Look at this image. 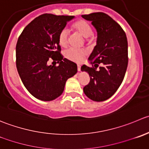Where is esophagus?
I'll return each mask as SVG.
<instances>
[{"label": "esophagus", "instance_id": "1", "mask_svg": "<svg viewBox=\"0 0 149 149\" xmlns=\"http://www.w3.org/2000/svg\"><path fill=\"white\" fill-rule=\"evenodd\" d=\"M77 70H78V71H81V66L80 65H78V67H77Z\"/></svg>", "mask_w": 149, "mask_h": 149}]
</instances>
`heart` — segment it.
Instances as JSON below:
<instances>
[{
  "instance_id": "obj_1",
  "label": "heart",
  "mask_w": 149,
  "mask_h": 149,
  "mask_svg": "<svg viewBox=\"0 0 149 149\" xmlns=\"http://www.w3.org/2000/svg\"><path fill=\"white\" fill-rule=\"evenodd\" d=\"M72 29L77 34L84 38H86L87 40L92 39L93 37L92 27H91L90 24L85 20L81 19L76 22L72 26ZM58 42L62 47H66L68 46V32L66 29H63L59 33ZM86 54H87V52L85 50L69 49L65 53V56L68 60L76 63H81Z\"/></svg>"
}]
</instances>
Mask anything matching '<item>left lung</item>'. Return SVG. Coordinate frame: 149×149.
Listing matches in <instances>:
<instances>
[{
	"mask_svg": "<svg viewBox=\"0 0 149 149\" xmlns=\"http://www.w3.org/2000/svg\"><path fill=\"white\" fill-rule=\"evenodd\" d=\"M92 22L97 33V45L89 57L92 67L81 66L89 73L90 81L84 87L92 100H108L122 83L128 64V44L125 31L115 20L102 12L82 15ZM101 65L98 70L96 68Z\"/></svg>",
	"mask_w": 149,
	"mask_h": 149,
	"instance_id": "8db88e82",
	"label": "left lung"
}]
</instances>
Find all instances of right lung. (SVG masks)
<instances>
[{"label":"right lung","mask_w":149,"mask_h":149,"mask_svg":"<svg viewBox=\"0 0 149 149\" xmlns=\"http://www.w3.org/2000/svg\"><path fill=\"white\" fill-rule=\"evenodd\" d=\"M73 16L44 14L22 32L16 46V65L29 92L38 100L51 101L62 95L66 81L77 73L75 63L63 58L58 42L60 32ZM52 58L58 66H48Z\"/></svg>","instance_id":"right-lung-1"}]
</instances>
